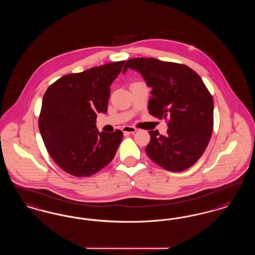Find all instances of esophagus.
Listing matches in <instances>:
<instances>
[{"mask_svg": "<svg viewBox=\"0 0 255 255\" xmlns=\"http://www.w3.org/2000/svg\"><path fill=\"white\" fill-rule=\"evenodd\" d=\"M122 131L125 134H128V133H133L136 132V128L133 127V126H124L122 128Z\"/></svg>", "mask_w": 255, "mask_h": 255, "instance_id": "esophagus-1", "label": "esophagus"}]
</instances>
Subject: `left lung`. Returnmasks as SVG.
Masks as SVG:
<instances>
[{
    "instance_id": "8db88e82",
    "label": "left lung",
    "mask_w": 255,
    "mask_h": 255,
    "mask_svg": "<svg viewBox=\"0 0 255 255\" xmlns=\"http://www.w3.org/2000/svg\"><path fill=\"white\" fill-rule=\"evenodd\" d=\"M128 69L139 72L152 97L151 116L167 121V133L149 131L147 156L163 169L182 172L191 167L206 151L213 131V98L198 73L188 66L155 58H132Z\"/></svg>"
}]
</instances>
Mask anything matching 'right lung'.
<instances>
[{"label":"right lung","instance_id":"add662e5","mask_svg":"<svg viewBox=\"0 0 255 255\" xmlns=\"http://www.w3.org/2000/svg\"><path fill=\"white\" fill-rule=\"evenodd\" d=\"M125 61L62 76L46 91L38 125L55 163L70 175L90 177L109 164L123 133H98L97 113H106L110 86Z\"/></svg>","mask_w":255,"mask_h":255}]
</instances>
